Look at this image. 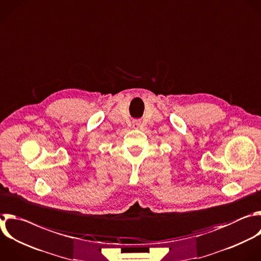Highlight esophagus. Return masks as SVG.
Returning a JSON list of instances; mask_svg holds the SVG:
<instances>
[{
	"label": "esophagus",
	"instance_id": "esophagus-1",
	"mask_svg": "<svg viewBox=\"0 0 261 261\" xmlns=\"http://www.w3.org/2000/svg\"><path fill=\"white\" fill-rule=\"evenodd\" d=\"M140 126V122L139 121H133V127L134 128H139Z\"/></svg>",
	"mask_w": 261,
	"mask_h": 261
}]
</instances>
